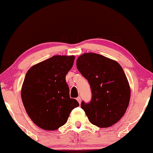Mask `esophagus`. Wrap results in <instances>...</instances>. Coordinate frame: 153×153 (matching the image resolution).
Wrapping results in <instances>:
<instances>
[{
    "instance_id": "1",
    "label": "esophagus",
    "mask_w": 153,
    "mask_h": 153,
    "mask_svg": "<svg viewBox=\"0 0 153 153\" xmlns=\"http://www.w3.org/2000/svg\"><path fill=\"white\" fill-rule=\"evenodd\" d=\"M76 99H77V101H78V103L80 104V103H81V98H80V97H78Z\"/></svg>"
}]
</instances>
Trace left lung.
Here are the masks:
<instances>
[{"label": "left lung", "instance_id": "left-lung-1", "mask_svg": "<svg viewBox=\"0 0 153 153\" xmlns=\"http://www.w3.org/2000/svg\"><path fill=\"white\" fill-rule=\"evenodd\" d=\"M76 66L91 87V101L81 102L89 121L101 128L116 124L125 114L130 99L129 82L122 67L95 53L80 55Z\"/></svg>", "mask_w": 153, "mask_h": 153}]
</instances>
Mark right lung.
Returning <instances> with one entry per match:
<instances>
[{"label":"right lung","instance_id":"add662e5","mask_svg":"<svg viewBox=\"0 0 153 153\" xmlns=\"http://www.w3.org/2000/svg\"><path fill=\"white\" fill-rule=\"evenodd\" d=\"M74 56L56 55L38 63L26 73L22 99L26 113L45 130L64 125L73 108L79 106L70 97L65 76L73 65Z\"/></svg>","mask_w":153,"mask_h":153}]
</instances>
